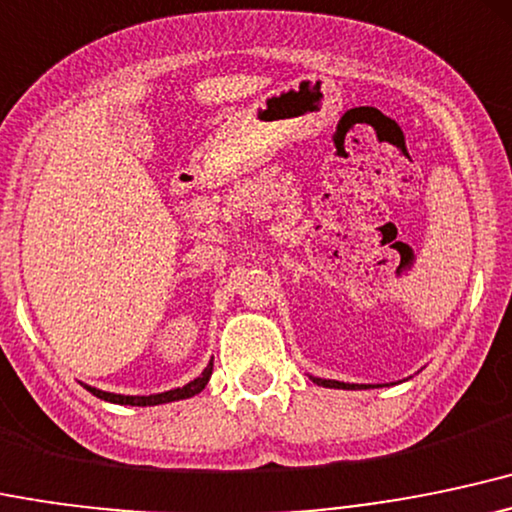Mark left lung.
<instances>
[{"mask_svg": "<svg viewBox=\"0 0 512 512\" xmlns=\"http://www.w3.org/2000/svg\"><path fill=\"white\" fill-rule=\"evenodd\" d=\"M312 382L321 384V387H329V389H370L372 384H350V382H338V380H321V377H312ZM382 387V384H377Z\"/></svg>", "mask_w": 512, "mask_h": 512, "instance_id": "1", "label": "left lung"}]
</instances>
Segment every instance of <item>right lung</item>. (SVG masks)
<instances>
[{
  "mask_svg": "<svg viewBox=\"0 0 512 512\" xmlns=\"http://www.w3.org/2000/svg\"><path fill=\"white\" fill-rule=\"evenodd\" d=\"M210 375H212V360L205 367L203 372H200V377H195L193 382L183 384V387H176V389H169V392H162V394H149V396H125V394H113V392H103V389H96V387H89V384H84L86 389H89L91 394L99 396L103 401H111V404H123V406H157V404H169V401H179V399H191V396L200 394L205 389V384L210 382Z\"/></svg>",
  "mask_w": 512,
  "mask_h": 512,
  "instance_id": "add662e5",
  "label": "right lung"
}]
</instances>
